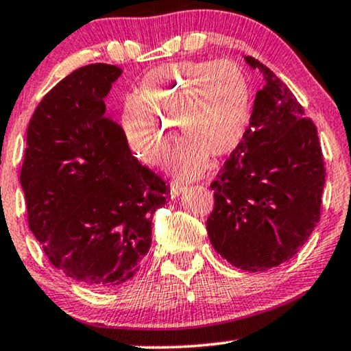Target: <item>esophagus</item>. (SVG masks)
Segmentation results:
<instances>
[{"instance_id":"obj_1","label":"esophagus","mask_w":351,"mask_h":351,"mask_svg":"<svg viewBox=\"0 0 351 351\" xmlns=\"http://www.w3.org/2000/svg\"><path fill=\"white\" fill-rule=\"evenodd\" d=\"M184 190H185L184 185H180V184H172V185H171V198H177V196H179Z\"/></svg>"}]
</instances>
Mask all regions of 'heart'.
Segmentation results:
<instances>
[{"instance_id":"obj_1","label":"heart","mask_w":351,"mask_h":351,"mask_svg":"<svg viewBox=\"0 0 351 351\" xmlns=\"http://www.w3.org/2000/svg\"><path fill=\"white\" fill-rule=\"evenodd\" d=\"M251 83L233 60H186L148 71L141 97L126 99L121 124L134 152L150 165L171 153L177 121L185 137L176 165L182 177L204 169L208 156L232 153L243 141L251 118Z\"/></svg>"}]
</instances>
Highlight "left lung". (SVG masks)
I'll return each instance as SVG.
<instances>
[{
	"mask_svg": "<svg viewBox=\"0 0 351 351\" xmlns=\"http://www.w3.org/2000/svg\"><path fill=\"white\" fill-rule=\"evenodd\" d=\"M244 59L265 86L243 141L210 184L206 228L233 267L265 271L294 257L319 222L326 169L318 131L294 94L268 66Z\"/></svg>",
	"mask_w": 351,
	"mask_h": 351,
	"instance_id": "1",
	"label": "left lung"
}]
</instances>
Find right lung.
<instances>
[{
  "instance_id": "1",
  "label": "right lung",
  "mask_w": 351,
  "mask_h": 351,
  "mask_svg": "<svg viewBox=\"0 0 351 351\" xmlns=\"http://www.w3.org/2000/svg\"><path fill=\"white\" fill-rule=\"evenodd\" d=\"M123 70L90 64L47 93L27 129L21 185L28 227L69 278L113 287L136 275L152 219L171 199L166 182L129 150L105 102Z\"/></svg>"
}]
</instances>
